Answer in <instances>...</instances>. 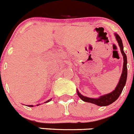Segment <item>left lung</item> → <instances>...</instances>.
Instances as JSON below:
<instances>
[{
    "mask_svg": "<svg viewBox=\"0 0 134 134\" xmlns=\"http://www.w3.org/2000/svg\"><path fill=\"white\" fill-rule=\"evenodd\" d=\"M115 38H116V39H117L118 41V44H119L120 48L121 53L122 54L123 59H124L122 73L121 75V77H120V81L119 82H118V84L116 88H115V89L114 90L113 92H111V93H109L107 94V95H104V96H101V97H99V98H97V99H95V98H89V97H85V96H83L82 95H81L77 91L78 96H79L83 101L86 102H90V103H93L97 106H101V107L109 105V104H112L113 102H114L119 97L120 95L121 94L123 88H124V86H125L127 77V56H126V54H125L124 50H123V44L121 38L120 37V36L118 35V34H115Z\"/></svg>",
    "mask_w": 134,
    "mask_h": 134,
    "instance_id": "left-lung-1",
    "label": "left lung"
}]
</instances>
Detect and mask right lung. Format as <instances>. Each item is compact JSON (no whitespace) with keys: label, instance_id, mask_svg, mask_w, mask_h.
Returning <instances> with one entry per match:
<instances>
[{"label":"right lung","instance_id":"right-lung-1","mask_svg":"<svg viewBox=\"0 0 134 134\" xmlns=\"http://www.w3.org/2000/svg\"><path fill=\"white\" fill-rule=\"evenodd\" d=\"M49 102V100H48V101H47V102ZM30 107H33V106H31V105H30Z\"/></svg>","mask_w":134,"mask_h":134}]
</instances>
